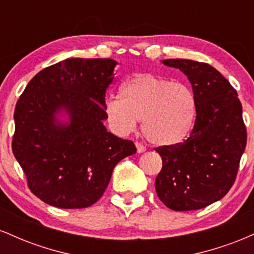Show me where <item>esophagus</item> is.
I'll return each instance as SVG.
<instances>
[{
	"label": "esophagus",
	"instance_id": "34e87169",
	"mask_svg": "<svg viewBox=\"0 0 254 254\" xmlns=\"http://www.w3.org/2000/svg\"><path fill=\"white\" fill-rule=\"evenodd\" d=\"M136 149H137V153L142 154V153H144V151H145V147H144L143 144H141V143H138V142H137V143H136Z\"/></svg>",
	"mask_w": 254,
	"mask_h": 254
}]
</instances>
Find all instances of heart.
I'll return each mask as SVG.
<instances>
[{"label":"heart","mask_w":254,"mask_h":254,"mask_svg":"<svg viewBox=\"0 0 254 254\" xmlns=\"http://www.w3.org/2000/svg\"><path fill=\"white\" fill-rule=\"evenodd\" d=\"M107 122L125 135L142 119V132L161 147L182 143L191 132L197 116V98L190 86L160 75L138 74L123 83L121 97L104 105Z\"/></svg>","instance_id":"1"}]
</instances>
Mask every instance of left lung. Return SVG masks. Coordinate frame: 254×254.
<instances>
[{
	"mask_svg": "<svg viewBox=\"0 0 254 254\" xmlns=\"http://www.w3.org/2000/svg\"><path fill=\"white\" fill-rule=\"evenodd\" d=\"M190 81L197 116L184 143L156 148L162 159L155 180L160 200L176 211L205 208L235 182L247 132L237 90L214 66L191 60H165Z\"/></svg>",
	"mask_w": 254,
	"mask_h": 254,
	"instance_id": "left-lung-1",
	"label": "left lung"
}]
</instances>
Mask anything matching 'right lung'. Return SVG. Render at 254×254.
I'll return each instance as SVG.
<instances>
[{"label":"right lung","mask_w":254,"mask_h":254,"mask_svg":"<svg viewBox=\"0 0 254 254\" xmlns=\"http://www.w3.org/2000/svg\"><path fill=\"white\" fill-rule=\"evenodd\" d=\"M116 65L110 58L64 60L38 72L16 103L13 154L32 193L49 205L90 206L115 166L136 153L104 125Z\"/></svg>","instance_id":"add662e5"}]
</instances>
